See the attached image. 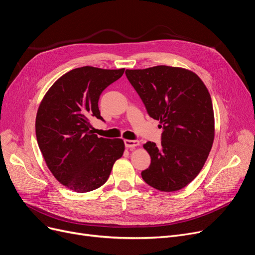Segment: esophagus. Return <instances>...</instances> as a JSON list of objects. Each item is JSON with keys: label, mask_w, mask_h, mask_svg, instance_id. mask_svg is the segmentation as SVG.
<instances>
[{"label": "esophagus", "mask_w": 255, "mask_h": 255, "mask_svg": "<svg viewBox=\"0 0 255 255\" xmlns=\"http://www.w3.org/2000/svg\"><path fill=\"white\" fill-rule=\"evenodd\" d=\"M124 143L127 148H134L139 145V141L136 139H125Z\"/></svg>", "instance_id": "1"}]
</instances>
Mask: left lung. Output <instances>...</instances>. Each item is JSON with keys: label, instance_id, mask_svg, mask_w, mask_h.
Listing matches in <instances>:
<instances>
[{"label": "left lung", "instance_id": "obj_1", "mask_svg": "<svg viewBox=\"0 0 255 255\" xmlns=\"http://www.w3.org/2000/svg\"><path fill=\"white\" fill-rule=\"evenodd\" d=\"M125 74L148 115L162 128L160 146L143 145L151 164L141 172L142 179L158 191L181 190L200 173L213 147L215 118L207 88L195 73L174 66Z\"/></svg>", "mask_w": 255, "mask_h": 255}]
</instances>
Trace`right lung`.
Instances as JSON below:
<instances>
[{"instance_id": "1", "label": "right lung", "mask_w": 255, "mask_h": 255, "mask_svg": "<svg viewBox=\"0 0 255 255\" xmlns=\"http://www.w3.org/2000/svg\"><path fill=\"white\" fill-rule=\"evenodd\" d=\"M125 69L94 66L74 69L55 82L43 97L35 121L38 147L55 178L77 193L103 185L125 145L121 138L98 137L93 118H103L98 102L105 88Z\"/></svg>"}]
</instances>
